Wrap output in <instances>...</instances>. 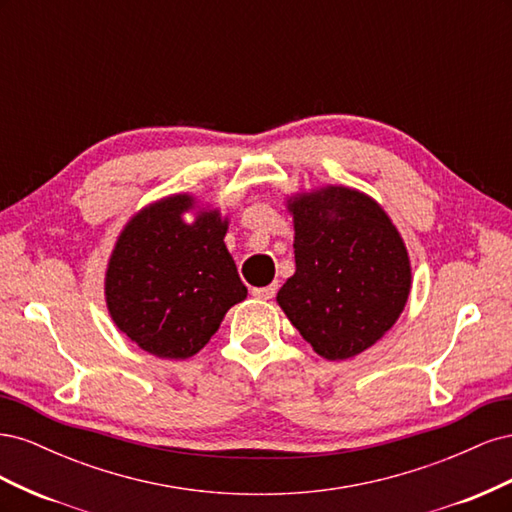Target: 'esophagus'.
<instances>
[{
	"mask_svg": "<svg viewBox=\"0 0 512 512\" xmlns=\"http://www.w3.org/2000/svg\"><path fill=\"white\" fill-rule=\"evenodd\" d=\"M277 292V284H269V286H260V288H252V294L256 299H262V301H269L275 297Z\"/></svg>",
	"mask_w": 512,
	"mask_h": 512,
	"instance_id": "1",
	"label": "esophagus"
}]
</instances>
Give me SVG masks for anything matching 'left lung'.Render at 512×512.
I'll use <instances>...</instances> for the list:
<instances>
[{
	"label": "left lung",
	"instance_id": "left-lung-1",
	"mask_svg": "<svg viewBox=\"0 0 512 512\" xmlns=\"http://www.w3.org/2000/svg\"><path fill=\"white\" fill-rule=\"evenodd\" d=\"M284 205L297 269L277 305L322 359H352L389 333L408 303L404 237L376 198L348 185L294 192Z\"/></svg>",
	"mask_w": 512,
	"mask_h": 512
}]
</instances>
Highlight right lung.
Segmentation results:
<instances>
[{
	"label": "right lung",
	"mask_w": 512,
	"mask_h": 512,
	"mask_svg": "<svg viewBox=\"0 0 512 512\" xmlns=\"http://www.w3.org/2000/svg\"><path fill=\"white\" fill-rule=\"evenodd\" d=\"M195 215L185 221L184 215ZM228 215L190 192L168 194L123 224L104 271L115 327L158 359L203 350L247 288L224 243Z\"/></svg>",
	"instance_id": "add662e5"
}]
</instances>
